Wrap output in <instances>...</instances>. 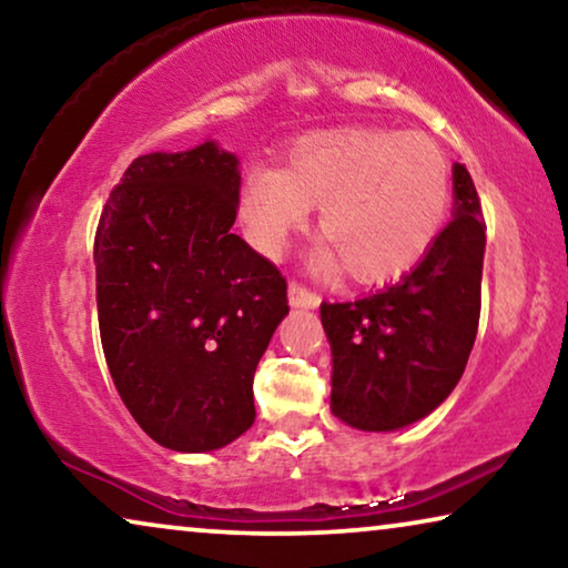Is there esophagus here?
<instances>
[{
    "label": "esophagus",
    "instance_id": "obj_1",
    "mask_svg": "<svg viewBox=\"0 0 568 568\" xmlns=\"http://www.w3.org/2000/svg\"><path fill=\"white\" fill-rule=\"evenodd\" d=\"M290 305L292 307H317L321 305V297L313 290H307L305 284L292 282L290 284Z\"/></svg>",
    "mask_w": 568,
    "mask_h": 568
}]
</instances>
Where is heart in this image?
I'll return each instance as SVG.
<instances>
[{
  "instance_id": "b5f03b06",
  "label": "heart",
  "mask_w": 568,
  "mask_h": 568,
  "mask_svg": "<svg viewBox=\"0 0 568 568\" xmlns=\"http://www.w3.org/2000/svg\"><path fill=\"white\" fill-rule=\"evenodd\" d=\"M449 199V162L432 136L346 126L297 139L284 170H251L240 209L253 243L268 253L302 230L310 209H321L325 263H338L354 284H383L429 253Z\"/></svg>"
}]
</instances>
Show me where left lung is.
Returning <instances> with one entry per match:
<instances>
[{"instance_id":"left-lung-1","label":"left lung","mask_w":568,"mask_h":568,"mask_svg":"<svg viewBox=\"0 0 568 568\" xmlns=\"http://www.w3.org/2000/svg\"><path fill=\"white\" fill-rule=\"evenodd\" d=\"M453 220L398 284L354 302H323L333 416L393 432L432 414L463 377L480 317L486 222L465 165L453 168Z\"/></svg>"}]
</instances>
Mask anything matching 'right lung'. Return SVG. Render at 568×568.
<instances>
[{"instance_id":"obj_1","label":"right lung","mask_w":568,"mask_h":568,"mask_svg":"<svg viewBox=\"0 0 568 568\" xmlns=\"http://www.w3.org/2000/svg\"><path fill=\"white\" fill-rule=\"evenodd\" d=\"M235 154L214 142L136 158L95 232L98 323L134 422L175 453H209L253 426V377L290 313L286 278L232 235Z\"/></svg>"}]
</instances>
